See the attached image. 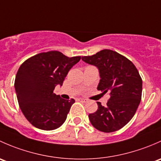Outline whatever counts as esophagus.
Masks as SVG:
<instances>
[{
    "mask_svg": "<svg viewBox=\"0 0 161 161\" xmlns=\"http://www.w3.org/2000/svg\"><path fill=\"white\" fill-rule=\"evenodd\" d=\"M77 100L79 101V102H84V103H86V102H87V99H84V98H78Z\"/></svg>",
    "mask_w": 161,
    "mask_h": 161,
    "instance_id": "34e87169",
    "label": "esophagus"
}]
</instances>
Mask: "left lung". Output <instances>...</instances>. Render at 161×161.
I'll return each mask as SVG.
<instances>
[{
  "label": "left lung",
  "mask_w": 161,
  "mask_h": 161,
  "mask_svg": "<svg viewBox=\"0 0 161 161\" xmlns=\"http://www.w3.org/2000/svg\"><path fill=\"white\" fill-rule=\"evenodd\" d=\"M81 59L98 69L97 90L111 95L105 107L97 102V110L88 115L91 123L101 132L120 130L134 116L141 101L142 81L136 67L126 57L110 49Z\"/></svg>",
  "instance_id": "left-lung-1"
}]
</instances>
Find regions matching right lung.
Masks as SVG:
<instances>
[{"instance_id":"right-lung-1","label":"right lung","mask_w":161,"mask_h":161,"mask_svg":"<svg viewBox=\"0 0 161 161\" xmlns=\"http://www.w3.org/2000/svg\"><path fill=\"white\" fill-rule=\"evenodd\" d=\"M80 56H68L58 51L42 53L25 61L18 70L14 88L23 115L32 125L42 130L60 127L67 119L74 99L66 100L53 90L62 86Z\"/></svg>"}]
</instances>
